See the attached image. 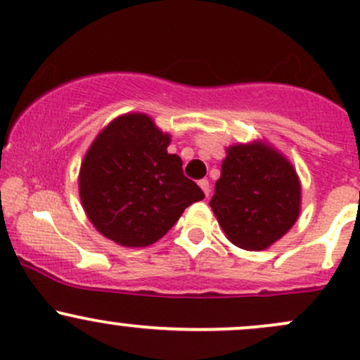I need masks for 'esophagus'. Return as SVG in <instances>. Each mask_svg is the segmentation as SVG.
I'll use <instances>...</instances> for the list:
<instances>
[{
    "label": "esophagus",
    "instance_id": "1",
    "mask_svg": "<svg viewBox=\"0 0 360 360\" xmlns=\"http://www.w3.org/2000/svg\"><path fill=\"white\" fill-rule=\"evenodd\" d=\"M199 185H200V188H202V192H204V195H210L211 194V185H210V180H200L199 181Z\"/></svg>",
    "mask_w": 360,
    "mask_h": 360
}]
</instances>
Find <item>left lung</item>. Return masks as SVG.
I'll use <instances>...</instances> for the list:
<instances>
[{
    "mask_svg": "<svg viewBox=\"0 0 360 360\" xmlns=\"http://www.w3.org/2000/svg\"><path fill=\"white\" fill-rule=\"evenodd\" d=\"M210 206L228 240L240 249L262 250L295 223L300 184L292 165L268 146H233Z\"/></svg>",
    "mask_w": 360,
    "mask_h": 360,
    "instance_id": "obj_1",
    "label": "left lung"
}]
</instances>
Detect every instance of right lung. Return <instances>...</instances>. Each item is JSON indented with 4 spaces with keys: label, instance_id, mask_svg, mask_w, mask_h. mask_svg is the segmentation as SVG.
Returning a JSON list of instances; mask_svg holds the SVG:
<instances>
[{
    "label": "right lung",
    "instance_id": "right-lung-1",
    "mask_svg": "<svg viewBox=\"0 0 360 360\" xmlns=\"http://www.w3.org/2000/svg\"><path fill=\"white\" fill-rule=\"evenodd\" d=\"M169 135L146 115H123L96 137L80 166V200L92 225L125 247L160 240L185 207L204 199L168 154Z\"/></svg>",
    "mask_w": 360,
    "mask_h": 360
}]
</instances>
